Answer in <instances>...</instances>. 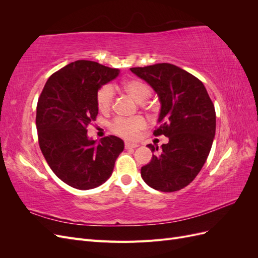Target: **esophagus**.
I'll return each instance as SVG.
<instances>
[{
  "instance_id": "obj_1",
  "label": "esophagus",
  "mask_w": 258,
  "mask_h": 258,
  "mask_svg": "<svg viewBox=\"0 0 258 258\" xmlns=\"http://www.w3.org/2000/svg\"><path fill=\"white\" fill-rule=\"evenodd\" d=\"M138 146H139V144H137V143L124 142V148H126V150H132V148H136Z\"/></svg>"
}]
</instances>
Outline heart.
<instances>
[{"label": "heart", "mask_w": 258, "mask_h": 258, "mask_svg": "<svg viewBox=\"0 0 258 258\" xmlns=\"http://www.w3.org/2000/svg\"><path fill=\"white\" fill-rule=\"evenodd\" d=\"M122 88L127 93L136 99L139 102L146 100L151 95V88L145 82L139 79H128L122 83ZM115 92L112 85H103L98 89L96 95L97 106L102 113H107L111 111L114 103ZM146 127V120L142 116H136L134 118H115L110 128L115 135L123 139H136L140 130Z\"/></svg>", "instance_id": "1"}]
</instances>
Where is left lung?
Wrapping results in <instances>:
<instances>
[{
	"instance_id": "obj_1",
	"label": "left lung",
	"mask_w": 258,
	"mask_h": 258,
	"mask_svg": "<svg viewBox=\"0 0 258 258\" xmlns=\"http://www.w3.org/2000/svg\"><path fill=\"white\" fill-rule=\"evenodd\" d=\"M130 70L157 92L161 108L154 136L169 138L160 151L147 145L156 154L141 168V176L156 190L182 189L198 175L212 147L214 104L202 82L176 66L157 63Z\"/></svg>"
}]
</instances>
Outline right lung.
<instances>
[{
    "instance_id": "add662e5",
    "label": "right lung",
    "mask_w": 258,
    "mask_h": 258,
    "mask_svg": "<svg viewBox=\"0 0 258 258\" xmlns=\"http://www.w3.org/2000/svg\"><path fill=\"white\" fill-rule=\"evenodd\" d=\"M118 69L77 60L46 82L36 106L38 144L48 166L62 182L76 189H91L111 176L123 141L115 136L96 143L87 127L97 118L96 95L113 81Z\"/></svg>"
}]
</instances>
